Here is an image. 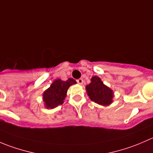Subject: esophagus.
Masks as SVG:
<instances>
[{"mask_svg": "<svg viewBox=\"0 0 153 153\" xmlns=\"http://www.w3.org/2000/svg\"><path fill=\"white\" fill-rule=\"evenodd\" d=\"M77 82H78V84H82L83 83H84V80H83L82 78H79V79L77 80Z\"/></svg>", "mask_w": 153, "mask_h": 153, "instance_id": "1", "label": "esophagus"}]
</instances>
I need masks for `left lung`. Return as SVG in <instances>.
Segmentation results:
<instances>
[{
  "label": "left lung",
  "instance_id": "left-lung-1",
  "mask_svg": "<svg viewBox=\"0 0 153 153\" xmlns=\"http://www.w3.org/2000/svg\"><path fill=\"white\" fill-rule=\"evenodd\" d=\"M86 92L92 101L102 106H108L112 102L113 92L101 81L98 76L91 78V83L86 86Z\"/></svg>",
  "mask_w": 153,
  "mask_h": 153
}]
</instances>
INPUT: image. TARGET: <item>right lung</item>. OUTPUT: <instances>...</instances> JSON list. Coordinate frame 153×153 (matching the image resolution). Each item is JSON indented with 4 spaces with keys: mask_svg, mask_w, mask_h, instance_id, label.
<instances>
[{
    "mask_svg": "<svg viewBox=\"0 0 153 153\" xmlns=\"http://www.w3.org/2000/svg\"><path fill=\"white\" fill-rule=\"evenodd\" d=\"M76 84L73 78H69L66 81L57 79L51 84L47 90L43 93V101L45 107L47 109H53L64 103L67 96L68 89L72 84Z\"/></svg>",
    "mask_w": 153,
    "mask_h": 153,
    "instance_id": "add662e5",
    "label": "right lung"
}]
</instances>
